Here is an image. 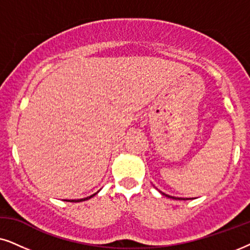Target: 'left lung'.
Masks as SVG:
<instances>
[{
	"label": "left lung",
	"instance_id": "left-lung-1",
	"mask_svg": "<svg viewBox=\"0 0 250 250\" xmlns=\"http://www.w3.org/2000/svg\"><path fill=\"white\" fill-rule=\"evenodd\" d=\"M161 194H164V195H166V197L167 198H170V199H175V200H188V198H176V197H171V195H168V194H166V193H162L161 192ZM191 199V198H189Z\"/></svg>",
	"mask_w": 250,
	"mask_h": 250
}]
</instances>
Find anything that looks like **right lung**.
Returning a JSON list of instances; mask_svg holds the SVG:
<instances>
[{
  "label": "right lung",
  "instance_id": "obj_1",
  "mask_svg": "<svg viewBox=\"0 0 250 250\" xmlns=\"http://www.w3.org/2000/svg\"><path fill=\"white\" fill-rule=\"evenodd\" d=\"M98 192H99V191H98ZM98 192H97V193H98ZM97 193H95V194L90 195V197H86V198H83V199H78V200H64V201H69V202H81V201H85V200H88V199H91L92 197H94V195L97 194Z\"/></svg>",
  "mask_w": 250,
  "mask_h": 250
}]
</instances>
